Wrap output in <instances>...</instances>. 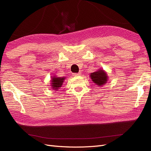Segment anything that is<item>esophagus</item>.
<instances>
[{"instance_id":"34e87169","label":"esophagus","mask_w":151,"mask_h":151,"mask_svg":"<svg viewBox=\"0 0 151 151\" xmlns=\"http://www.w3.org/2000/svg\"><path fill=\"white\" fill-rule=\"evenodd\" d=\"M74 76H79L81 75V72H78V73H74V74H73Z\"/></svg>"}]
</instances>
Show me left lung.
<instances>
[{
  "instance_id": "left-lung-1",
  "label": "left lung",
  "mask_w": 151,
  "mask_h": 151,
  "mask_svg": "<svg viewBox=\"0 0 151 151\" xmlns=\"http://www.w3.org/2000/svg\"><path fill=\"white\" fill-rule=\"evenodd\" d=\"M90 77L94 83L99 86L106 83L108 79L107 74L103 70L91 73Z\"/></svg>"
}]
</instances>
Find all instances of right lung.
I'll list each match as a JSON object with an SVG mask.
<instances>
[{"label":"right lung","instance_id":"obj_1","mask_svg":"<svg viewBox=\"0 0 151 151\" xmlns=\"http://www.w3.org/2000/svg\"><path fill=\"white\" fill-rule=\"evenodd\" d=\"M52 79V86L53 89H55V90H57L62 86L63 81L65 79V77H53V79Z\"/></svg>","mask_w":151,"mask_h":151}]
</instances>
